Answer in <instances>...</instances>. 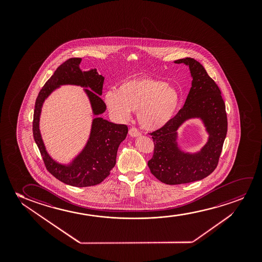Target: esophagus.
<instances>
[{
	"mask_svg": "<svg viewBox=\"0 0 262 262\" xmlns=\"http://www.w3.org/2000/svg\"><path fill=\"white\" fill-rule=\"evenodd\" d=\"M129 136L132 137H139L141 135V133H140V130L139 129H136V128H130L129 130Z\"/></svg>",
	"mask_w": 262,
	"mask_h": 262,
	"instance_id": "34e87169",
	"label": "esophagus"
}]
</instances>
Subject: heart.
<instances>
[{
  "instance_id": "obj_1",
  "label": "heart",
  "mask_w": 262,
  "mask_h": 262,
  "mask_svg": "<svg viewBox=\"0 0 262 262\" xmlns=\"http://www.w3.org/2000/svg\"><path fill=\"white\" fill-rule=\"evenodd\" d=\"M104 102L109 111L120 120L125 121L130 111H138L140 126L155 130L165 125L178 111L181 94L176 86L150 77L122 80L116 91L104 94Z\"/></svg>"
}]
</instances>
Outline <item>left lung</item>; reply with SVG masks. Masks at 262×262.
Here are the masks:
<instances>
[{"mask_svg":"<svg viewBox=\"0 0 262 262\" xmlns=\"http://www.w3.org/2000/svg\"><path fill=\"white\" fill-rule=\"evenodd\" d=\"M190 68L192 82L182 109L160 129L149 133L154 141V154L147 165L153 176L169 185L204 179L216 168L227 133L226 104L221 91L204 67L193 58L174 61ZM201 118L210 134L208 142L195 155L181 151L177 129L188 118Z\"/></svg>","mask_w":262,"mask_h":262,"instance_id":"obj_1","label":"left lung"}]
</instances>
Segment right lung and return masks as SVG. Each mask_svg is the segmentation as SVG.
I'll use <instances>...</instances> for the list:
<instances>
[{"mask_svg":"<svg viewBox=\"0 0 262 262\" xmlns=\"http://www.w3.org/2000/svg\"><path fill=\"white\" fill-rule=\"evenodd\" d=\"M81 58H71L60 65L47 80L36 97L33 136L48 172L62 183L75 187H89L102 183L116 163L119 145L125 140L128 127L116 124L101 117L93 120L90 137L86 147L70 164L61 165L54 161L47 153L39 129V117L43 101L55 89L61 85H77L89 88L85 90L90 98L93 114H103L106 105L100 98L104 78L97 70L82 72L79 69Z\"/></svg>","mask_w":262,"mask_h":262,"instance_id":"obj_1","label":"right lung"}]
</instances>
